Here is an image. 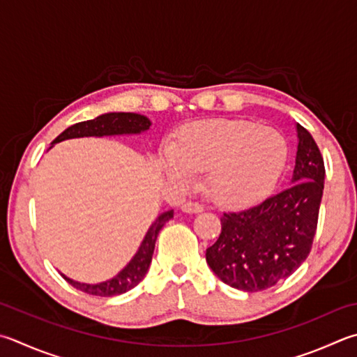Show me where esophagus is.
<instances>
[{
  "label": "esophagus",
  "instance_id": "esophagus-1",
  "mask_svg": "<svg viewBox=\"0 0 357 357\" xmlns=\"http://www.w3.org/2000/svg\"><path fill=\"white\" fill-rule=\"evenodd\" d=\"M181 209L185 213H198V212H203L204 207L201 206L197 201H185V203L181 206Z\"/></svg>",
  "mask_w": 357,
  "mask_h": 357
}]
</instances>
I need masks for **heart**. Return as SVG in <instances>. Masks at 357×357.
Instances as JSON below:
<instances>
[{
    "mask_svg": "<svg viewBox=\"0 0 357 357\" xmlns=\"http://www.w3.org/2000/svg\"><path fill=\"white\" fill-rule=\"evenodd\" d=\"M287 160V145L273 128L243 120L198 121L179 129L162 168L179 184L206 172V189L228 207L255 203L273 189Z\"/></svg>",
    "mask_w": 357,
    "mask_h": 357,
    "instance_id": "obj_1",
    "label": "heart"
}]
</instances>
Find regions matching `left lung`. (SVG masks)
Masks as SVG:
<instances>
[{"mask_svg": "<svg viewBox=\"0 0 357 357\" xmlns=\"http://www.w3.org/2000/svg\"><path fill=\"white\" fill-rule=\"evenodd\" d=\"M298 150L291 185L238 212L223 213L222 232L206 250L213 273L228 286L261 291L290 276L312 248L325 187L321 153L296 123Z\"/></svg>", "mask_w": 357, "mask_h": 357, "instance_id": "1", "label": "left lung"}]
</instances>
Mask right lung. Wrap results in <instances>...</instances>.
<instances>
[{
	"label": "right lung",
	"mask_w": 357,
	"mask_h": 357,
	"mask_svg": "<svg viewBox=\"0 0 357 357\" xmlns=\"http://www.w3.org/2000/svg\"><path fill=\"white\" fill-rule=\"evenodd\" d=\"M151 121L145 115L132 114V112H111L96 116L93 120L81 121L76 125L67 128L61 135L53 140L54 144H59L62 140L76 139V137H102V135H120V134H140L150 129ZM173 218V211H167L154 220V223L150 226L146 236L142 242L139 251L129 261V264L123 268L119 275L114 276L112 280L100 282V284H82L70 280L66 275H62L71 286L77 290L86 291L89 295L96 296H115L121 295L125 291L134 289L137 284L144 280L148 268H150L154 245H156L158 236L160 229L168 220Z\"/></svg>",
	"instance_id": "add662e5"
}]
</instances>
